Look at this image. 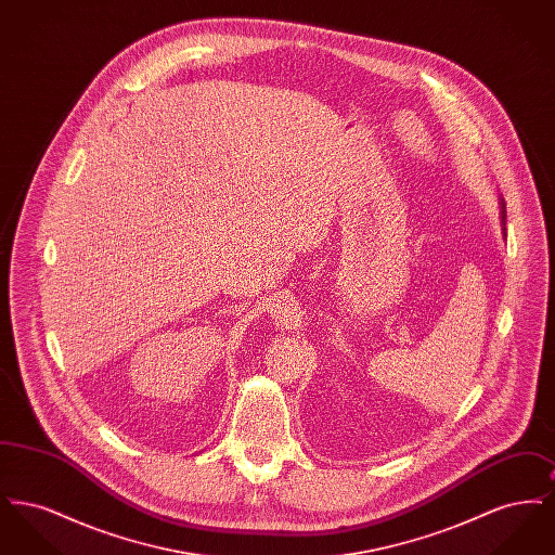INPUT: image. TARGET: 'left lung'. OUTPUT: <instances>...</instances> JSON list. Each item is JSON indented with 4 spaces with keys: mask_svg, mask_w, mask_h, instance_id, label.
<instances>
[{
    "mask_svg": "<svg viewBox=\"0 0 555 555\" xmlns=\"http://www.w3.org/2000/svg\"><path fill=\"white\" fill-rule=\"evenodd\" d=\"M502 220L503 224H505V208H502Z\"/></svg>",
    "mask_w": 555,
    "mask_h": 555,
    "instance_id": "left-lung-1",
    "label": "left lung"
}]
</instances>
